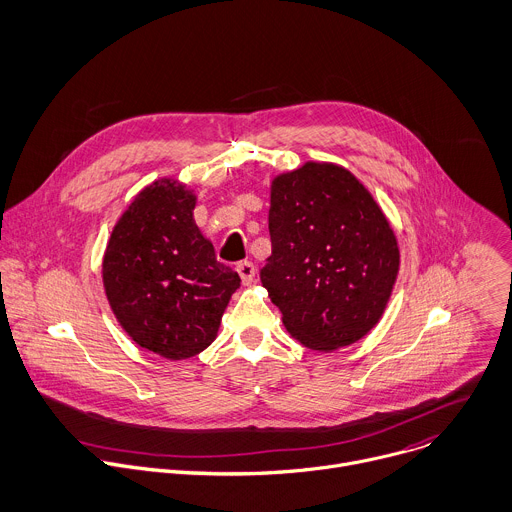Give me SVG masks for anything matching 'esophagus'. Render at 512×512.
<instances>
[{
    "mask_svg": "<svg viewBox=\"0 0 512 512\" xmlns=\"http://www.w3.org/2000/svg\"><path fill=\"white\" fill-rule=\"evenodd\" d=\"M236 270H238V274H240V278H242L244 284H252V282H254V278H256V266H254L250 260L240 262V264L236 266Z\"/></svg>",
    "mask_w": 512,
    "mask_h": 512,
    "instance_id": "esophagus-1",
    "label": "esophagus"
}]
</instances>
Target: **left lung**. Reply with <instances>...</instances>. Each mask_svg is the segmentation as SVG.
Returning <instances> with one entry per match:
<instances>
[{"label": "left lung", "mask_w": 512, "mask_h": 512, "mask_svg": "<svg viewBox=\"0 0 512 512\" xmlns=\"http://www.w3.org/2000/svg\"><path fill=\"white\" fill-rule=\"evenodd\" d=\"M268 230L272 254L260 280L296 341L333 351L377 325L397 278L399 250L353 173L309 161L278 175Z\"/></svg>", "instance_id": "left-lung-1"}]
</instances>
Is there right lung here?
<instances>
[{
    "label": "right lung",
    "mask_w": 512,
    "mask_h": 512,
    "mask_svg": "<svg viewBox=\"0 0 512 512\" xmlns=\"http://www.w3.org/2000/svg\"><path fill=\"white\" fill-rule=\"evenodd\" d=\"M195 195L173 179L145 187L115 226L102 280L131 339L171 361L212 345L240 276L193 222Z\"/></svg>",
    "instance_id": "obj_1"
}]
</instances>
